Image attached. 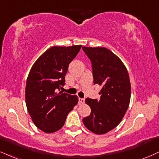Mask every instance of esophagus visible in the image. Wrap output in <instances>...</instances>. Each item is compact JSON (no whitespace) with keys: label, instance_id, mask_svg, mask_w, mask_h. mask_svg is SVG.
<instances>
[{"label":"esophagus","instance_id":"1","mask_svg":"<svg viewBox=\"0 0 159 159\" xmlns=\"http://www.w3.org/2000/svg\"><path fill=\"white\" fill-rule=\"evenodd\" d=\"M85 103V99H82V98H79V104H84Z\"/></svg>","mask_w":159,"mask_h":159}]
</instances>
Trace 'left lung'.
I'll return each mask as SVG.
<instances>
[{
    "label": "left lung",
    "instance_id": "left-lung-1",
    "mask_svg": "<svg viewBox=\"0 0 159 159\" xmlns=\"http://www.w3.org/2000/svg\"><path fill=\"white\" fill-rule=\"evenodd\" d=\"M91 60L93 83L102 86L100 99L87 98L91 114L83 118L85 126L96 134H105L122 120L129 107L131 86L128 72L122 61L105 47H83Z\"/></svg>",
    "mask_w": 159,
    "mask_h": 159
}]
</instances>
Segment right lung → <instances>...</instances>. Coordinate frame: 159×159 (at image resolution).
I'll list each match as a JSON object with an SVG mask.
<instances>
[{"mask_svg":"<svg viewBox=\"0 0 159 159\" xmlns=\"http://www.w3.org/2000/svg\"><path fill=\"white\" fill-rule=\"evenodd\" d=\"M82 45L53 46L33 64L25 85V104L34 124L46 134L61 129L67 116L77 105L79 98L57 89L65 85L68 65Z\"/></svg>","mask_w":159,"mask_h":159,"instance_id":"obj_1","label":"right lung"}]
</instances>
